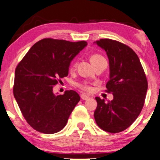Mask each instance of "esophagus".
<instances>
[{
    "label": "esophagus",
    "instance_id": "1",
    "mask_svg": "<svg viewBox=\"0 0 160 160\" xmlns=\"http://www.w3.org/2000/svg\"><path fill=\"white\" fill-rule=\"evenodd\" d=\"M80 97H81V98L82 99V100H88V99L89 98V97L85 94H81L80 95Z\"/></svg>",
    "mask_w": 160,
    "mask_h": 160
}]
</instances>
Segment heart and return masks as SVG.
<instances>
[{"instance_id": "b5f03b06", "label": "heart", "mask_w": 160, "mask_h": 160, "mask_svg": "<svg viewBox=\"0 0 160 160\" xmlns=\"http://www.w3.org/2000/svg\"><path fill=\"white\" fill-rule=\"evenodd\" d=\"M102 58V57L101 56H99V55L94 54V55H92V56H91L90 61L92 62V61H95V60H98V59H99V58ZM74 66V65H71V70L73 69ZM79 87H80L81 89H82V90H84V91H86V92H91V90H92V88L90 87V86H88V85H86V84H82V85H79Z\"/></svg>"}]
</instances>
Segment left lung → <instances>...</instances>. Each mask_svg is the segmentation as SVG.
<instances>
[{
  "mask_svg": "<svg viewBox=\"0 0 160 160\" xmlns=\"http://www.w3.org/2000/svg\"><path fill=\"white\" fill-rule=\"evenodd\" d=\"M107 53L110 79L106 84L112 101L95 97V122L104 131L117 133L129 127L140 114L148 90V80L137 54L128 46L111 39L95 42Z\"/></svg>",
  "mask_w": 160,
  "mask_h": 160,
  "instance_id": "obj_1",
  "label": "left lung"
}]
</instances>
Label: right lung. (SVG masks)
I'll list each match as a JSON object with an SVG mask.
<instances>
[{"instance_id":"obj_1","label":"right lung","mask_w":160,"mask_h":160,"mask_svg":"<svg viewBox=\"0 0 160 160\" xmlns=\"http://www.w3.org/2000/svg\"><path fill=\"white\" fill-rule=\"evenodd\" d=\"M87 45L45 38L37 42L18 64L13 95L27 122L36 131L53 134L61 131L80 98L74 90L63 95L53 87L68 75L71 62Z\"/></svg>"}]
</instances>
